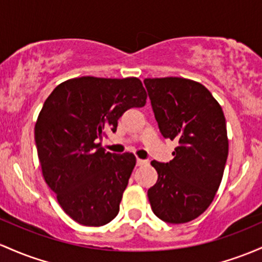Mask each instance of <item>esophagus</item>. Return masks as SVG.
Masks as SVG:
<instances>
[{
	"label": "esophagus",
	"instance_id": "34e87169",
	"mask_svg": "<svg viewBox=\"0 0 262 262\" xmlns=\"http://www.w3.org/2000/svg\"><path fill=\"white\" fill-rule=\"evenodd\" d=\"M145 164H148V160H144V159H139V158H138V159H137V165H138V166L145 165Z\"/></svg>",
	"mask_w": 262,
	"mask_h": 262
}]
</instances>
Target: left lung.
<instances>
[{
  "instance_id": "8db88e82",
  "label": "left lung",
  "mask_w": 262,
  "mask_h": 262,
  "mask_svg": "<svg viewBox=\"0 0 262 262\" xmlns=\"http://www.w3.org/2000/svg\"><path fill=\"white\" fill-rule=\"evenodd\" d=\"M144 84L160 133L178 142L173 160L151 162L158 180L148 190L149 203L160 220L188 223L209 208L223 179L229 153L225 117L210 92L194 80L145 78Z\"/></svg>"
}]
</instances>
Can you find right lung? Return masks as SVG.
<instances>
[{"instance_id":"obj_1","label":"right lung","mask_w":262,"mask_h":262,"mask_svg":"<svg viewBox=\"0 0 262 262\" xmlns=\"http://www.w3.org/2000/svg\"><path fill=\"white\" fill-rule=\"evenodd\" d=\"M146 93L136 77H79L53 89L34 126L42 174L67 215L85 226H102L119 212L136 166L132 153L105 151V132L130 108L144 107Z\"/></svg>"}]
</instances>
